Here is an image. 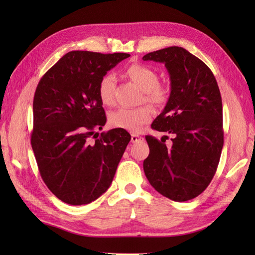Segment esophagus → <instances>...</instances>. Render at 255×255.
<instances>
[{"mask_svg":"<svg viewBox=\"0 0 255 255\" xmlns=\"http://www.w3.org/2000/svg\"><path fill=\"white\" fill-rule=\"evenodd\" d=\"M139 136H138V134H136V133H132L131 134V142L132 143H134V142H137L138 141V140H139Z\"/></svg>","mask_w":255,"mask_h":255,"instance_id":"34e87169","label":"esophagus"}]
</instances>
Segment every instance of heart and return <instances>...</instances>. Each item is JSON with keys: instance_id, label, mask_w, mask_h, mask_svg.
Instances as JSON below:
<instances>
[{"instance_id": "heart-1", "label": "heart", "mask_w": 255, "mask_h": 255, "mask_svg": "<svg viewBox=\"0 0 255 255\" xmlns=\"http://www.w3.org/2000/svg\"><path fill=\"white\" fill-rule=\"evenodd\" d=\"M126 75L138 88L143 91L145 102L153 105H162L169 97V89L159 83V75L152 68L141 63H133L126 70ZM116 78L113 73H107L103 77L99 84V95L104 105H113L115 102ZM152 118V111L148 106L136 108H119L110 114L108 122L114 128L136 132L144 124H148Z\"/></svg>"}]
</instances>
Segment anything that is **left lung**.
<instances>
[{
  "label": "left lung",
  "mask_w": 255,
  "mask_h": 255,
  "mask_svg": "<svg viewBox=\"0 0 255 255\" xmlns=\"http://www.w3.org/2000/svg\"><path fill=\"white\" fill-rule=\"evenodd\" d=\"M142 60L164 63L171 93L152 129L173 134L158 139L145 136L150 153L143 171L156 192L175 202L202 194L217 170L224 145L223 102L211 70L182 47H167Z\"/></svg>",
  "instance_id": "obj_1"
}]
</instances>
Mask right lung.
<instances>
[{
	"mask_svg": "<svg viewBox=\"0 0 255 255\" xmlns=\"http://www.w3.org/2000/svg\"><path fill=\"white\" fill-rule=\"evenodd\" d=\"M128 57L123 52L70 51L37 85L31 148L41 178L64 203L90 204L104 194L130 141L124 129L100 136L95 132L106 123L100 81ZM91 136L96 138L93 144Z\"/></svg>",
	"mask_w": 255,
	"mask_h": 255,
	"instance_id": "right-lung-1",
	"label": "right lung"
}]
</instances>
